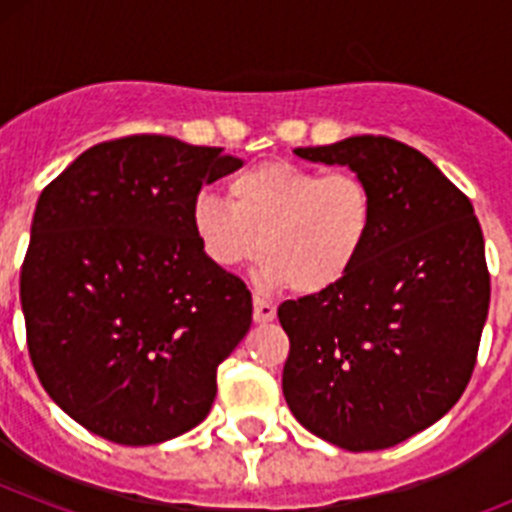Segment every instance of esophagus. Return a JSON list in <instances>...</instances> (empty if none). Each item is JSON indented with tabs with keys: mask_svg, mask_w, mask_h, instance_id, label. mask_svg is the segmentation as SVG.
<instances>
[{
	"mask_svg": "<svg viewBox=\"0 0 512 512\" xmlns=\"http://www.w3.org/2000/svg\"><path fill=\"white\" fill-rule=\"evenodd\" d=\"M274 315H277V305L271 300H266V297H253V320L256 323H269V320H274Z\"/></svg>",
	"mask_w": 512,
	"mask_h": 512,
	"instance_id": "esophagus-1",
	"label": "esophagus"
}]
</instances>
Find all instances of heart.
<instances>
[{
    "instance_id": "heart-1",
    "label": "heart",
    "mask_w": 512,
    "mask_h": 512,
    "mask_svg": "<svg viewBox=\"0 0 512 512\" xmlns=\"http://www.w3.org/2000/svg\"><path fill=\"white\" fill-rule=\"evenodd\" d=\"M374 228V194L356 171L264 161L228 179V200L202 192L192 230L217 269L264 256V277L300 295L336 287L359 264Z\"/></svg>"
}]
</instances>
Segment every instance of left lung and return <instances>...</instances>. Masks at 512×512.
Returning a JSON list of instances; mask_svg holds the SVG:
<instances>
[{"mask_svg": "<svg viewBox=\"0 0 512 512\" xmlns=\"http://www.w3.org/2000/svg\"><path fill=\"white\" fill-rule=\"evenodd\" d=\"M295 153L364 176L374 228L346 279L279 305L284 400L323 441L390 449L441 420L472 379L490 310L482 228L467 194L400 140Z\"/></svg>", "mask_w": 512, "mask_h": 512, "instance_id": "8db88e82", "label": "left lung"}]
</instances>
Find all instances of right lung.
Returning a JSON list of instances; mask_svg holds the SVG:
<instances>
[{
    "label": "right lung",
    "instance_id": "obj_1",
    "mask_svg": "<svg viewBox=\"0 0 512 512\" xmlns=\"http://www.w3.org/2000/svg\"><path fill=\"white\" fill-rule=\"evenodd\" d=\"M223 148L128 135L81 153L40 192L20 271L27 351L63 413L122 446L202 423L217 366L251 328V292L192 230Z\"/></svg>",
    "mask_w": 512,
    "mask_h": 512
}]
</instances>
